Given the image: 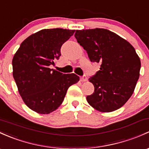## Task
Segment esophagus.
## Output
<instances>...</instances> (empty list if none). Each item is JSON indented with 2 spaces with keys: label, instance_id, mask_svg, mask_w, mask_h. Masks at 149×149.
<instances>
[{
  "label": "esophagus",
  "instance_id": "1",
  "mask_svg": "<svg viewBox=\"0 0 149 149\" xmlns=\"http://www.w3.org/2000/svg\"><path fill=\"white\" fill-rule=\"evenodd\" d=\"M80 80H81V81H82V82H85V81H87L86 76L84 75V76H81V79H80Z\"/></svg>",
  "mask_w": 149,
  "mask_h": 149
}]
</instances>
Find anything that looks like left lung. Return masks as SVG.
Listing matches in <instances>:
<instances>
[{
    "label": "left lung",
    "mask_w": 149,
    "mask_h": 149,
    "mask_svg": "<svg viewBox=\"0 0 149 149\" xmlns=\"http://www.w3.org/2000/svg\"><path fill=\"white\" fill-rule=\"evenodd\" d=\"M75 38L100 70L89 79L94 92L88 103L101 112L120 109L134 93L139 78L141 61L134 48L107 29L76 30Z\"/></svg>",
    "instance_id": "left-lung-1"
}]
</instances>
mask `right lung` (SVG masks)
<instances>
[{"instance_id":"add662e5","label":"right lung","mask_w":149,"mask_h":149,"mask_svg":"<svg viewBox=\"0 0 149 149\" xmlns=\"http://www.w3.org/2000/svg\"><path fill=\"white\" fill-rule=\"evenodd\" d=\"M75 30L43 29L23 40L13 58V76L26 106L40 114L56 110L68 88L79 81L75 73L50 68L61 56V48Z\"/></svg>"}]
</instances>
